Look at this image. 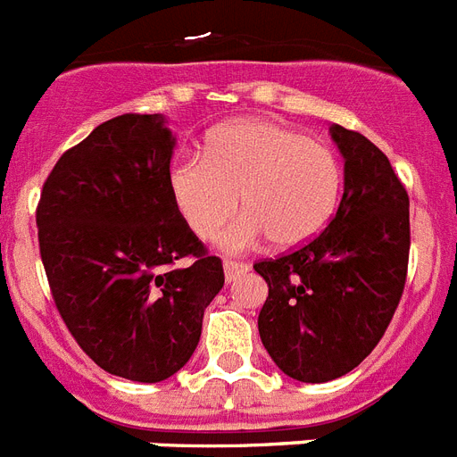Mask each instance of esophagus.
Returning <instances> with one entry per match:
<instances>
[{"label": "esophagus", "instance_id": "obj_1", "mask_svg": "<svg viewBox=\"0 0 457 457\" xmlns=\"http://www.w3.org/2000/svg\"><path fill=\"white\" fill-rule=\"evenodd\" d=\"M243 273H247V263L243 262H231V259H226L224 262V278L226 282H233L236 278H240Z\"/></svg>", "mask_w": 457, "mask_h": 457}]
</instances>
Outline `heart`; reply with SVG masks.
I'll return each instance as SVG.
<instances>
[{
  "mask_svg": "<svg viewBox=\"0 0 457 457\" xmlns=\"http://www.w3.org/2000/svg\"><path fill=\"white\" fill-rule=\"evenodd\" d=\"M341 161L329 146L278 120H236L210 135L205 156H179L170 191L188 228L210 240L224 221L220 245L245 252L269 236L289 250L311 243L337 214Z\"/></svg>",
  "mask_w": 457,
  "mask_h": 457,
  "instance_id": "1",
  "label": "heart"
}]
</instances>
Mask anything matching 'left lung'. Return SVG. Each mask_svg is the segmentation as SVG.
<instances>
[{
	"mask_svg": "<svg viewBox=\"0 0 457 457\" xmlns=\"http://www.w3.org/2000/svg\"><path fill=\"white\" fill-rule=\"evenodd\" d=\"M343 156L337 217L312 243L254 263L269 285L259 337L282 373L301 383L341 378L376 348L409 266V195L364 135L329 128Z\"/></svg>",
	"mask_w": 457,
	"mask_h": 457,
	"instance_id": "obj_1",
	"label": "left lung"
}]
</instances>
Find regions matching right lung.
Masks as SVG:
<instances>
[{
    "mask_svg": "<svg viewBox=\"0 0 457 457\" xmlns=\"http://www.w3.org/2000/svg\"><path fill=\"white\" fill-rule=\"evenodd\" d=\"M163 114L97 126L51 170L37 207L41 262L67 329L104 371L158 383L191 360L224 269L170 191ZM179 258H191L187 267Z\"/></svg>",
    "mask_w": 457,
    "mask_h": 457,
    "instance_id": "1",
    "label": "right lung"
}]
</instances>
